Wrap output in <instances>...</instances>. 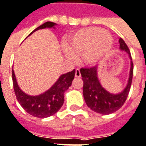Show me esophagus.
Here are the masks:
<instances>
[{"label":"esophagus","mask_w":146,"mask_h":146,"mask_svg":"<svg viewBox=\"0 0 146 146\" xmlns=\"http://www.w3.org/2000/svg\"><path fill=\"white\" fill-rule=\"evenodd\" d=\"M75 77L76 78H80L81 77V73H80V70L78 68H77L75 70Z\"/></svg>","instance_id":"1"}]
</instances>
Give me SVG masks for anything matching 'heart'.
I'll return each instance as SVG.
<instances>
[{
    "instance_id": "obj_1",
    "label": "heart",
    "mask_w": 146,
    "mask_h": 146,
    "mask_svg": "<svg viewBox=\"0 0 146 146\" xmlns=\"http://www.w3.org/2000/svg\"><path fill=\"white\" fill-rule=\"evenodd\" d=\"M111 35L100 28H85L71 35L64 43L65 54L69 60L80 57L83 64L94 65L99 63L111 49Z\"/></svg>"
}]
</instances>
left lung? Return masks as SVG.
<instances>
[{
  "instance_id": "obj_1",
  "label": "left lung",
  "mask_w": 146,
  "mask_h": 146,
  "mask_svg": "<svg viewBox=\"0 0 146 146\" xmlns=\"http://www.w3.org/2000/svg\"><path fill=\"white\" fill-rule=\"evenodd\" d=\"M120 49L128 54L131 59V68L127 84L121 92L111 93L101 84L98 76V68H81L80 73L83 81V98L91 110L102 115H108L119 110L128 97L133 77V63L130 50L121 38L119 39Z\"/></svg>"
}]
</instances>
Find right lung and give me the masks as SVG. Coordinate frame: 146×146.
<instances>
[{"label":"right lung","instance_id":"1","mask_svg":"<svg viewBox=\"0 0 146 146\" xmlns=\"http://www.w3.org/2000/svg\"><path fill=\"white\" fill-rule=\"evenodd\" d=\"M57 24L54 22L48 21L41 25L38 28L31 32L45 28L55 29ZM75 76V69L67 73L62 74L55 83L44 92L36 95L30 96L24 92L20 88L14 71H12V80H13L14 91L16 96L17 101L21 104L25 111L31 116L38 118H46L53 116L62 107L64 102V92L72 85V82Z\"/></svg>","mask_w":146,"mask_h":146}]
</instances>
